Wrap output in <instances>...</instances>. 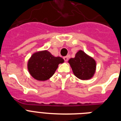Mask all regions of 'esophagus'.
Returning a JSON list of instances; mask_svg holds the SVG:
<instances>
[{
    "mask_svg": "<svg viewBox=\"0 0 121 121\" xmlns=\"http://www.w3.org/2000/svg\"><path fill=\"white\" fill-rule=\"evenodd\" d=\"M64 60H65V62H67L69 59L68 57H67V56H65V57H64Z\"/></svg>",
    "mask_w": 121,
    "mask_h": 121,
    "instance_id": "obj_1",
    "label": "esophagus"
}]
</instances>
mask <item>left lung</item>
I'll use <instances>...</instances> for the list:
<instances>
[{
  "instance_id": "8db88e82",
  "label": "left lung",
  "mask_w": 121,
  "mask_h": 121,
  "mask_svg": "<svg viewBox=\"0 0 121 121\" xmlns=\"http://www.w3.org/2000/svg\"><path fill=\"white\" fill-rule=\"evenodd\" d=\"M69 63L74 75L81 80L91 79L95 73L96 69L95 60L82 51H78L75 57L69 59Z\"/></svg>"
}]
</instances>
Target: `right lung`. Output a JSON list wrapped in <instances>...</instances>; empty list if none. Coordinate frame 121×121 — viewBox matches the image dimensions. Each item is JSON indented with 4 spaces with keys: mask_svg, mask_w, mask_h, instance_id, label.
<instances>
[{
    "mask_svg": "<svg viewBox=\"0 0 121 121\" xmlns=\"http://www.w3.org/2000/svg\"><path fill=\"white\" fill-rule=\"evenodd\" d=\"M64 62L62 58L54 57L49 51H39L34 53L29 60L28 70L34 79L44 81L51 78L59 64Z\"/></svg>",
    "mask_w": 121,
    "mask_h": 121,
    "instance_id": "add662e5",
    "label": "right lung"
}]
</instances>
